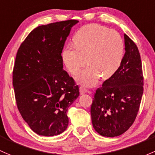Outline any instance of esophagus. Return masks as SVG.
Returning <instances> with one entry per match:
<instances>
[{
	"mask_svg": "<svg viewBox=\"0 0 155 155\" xmlns=\"http://www.w3.org/2000/svg\"><path fill=\"white\" fill-rule=\"evenodd\" d=\"M87 89H85L84 87H79V93H80L81 95H82V94H85V93H87Z\"/></svg>",
	"mask_w": 155,
	"mask_h": 155,
	"instance_id": "34e87169",
	"label": "esophagus"
}]
</instances>
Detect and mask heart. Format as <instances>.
I'll return each instance as SVG.
<instances>
[{"mask_svg": "<svg viewBox=\"0 0 155 155\" xmlns=\"http://www.w3.org/2000/svg\"><path fill=\"white\" fill-rule=\"evenodd\" d=\"M73 45L64 48L63 62L73 75H76L86 63L89 64L78 76V82L92 87L102 76L111 77L121 65L124 44L120 34L99 24H88L79 29L73 38Z\"/></svg>", "mask_w": 155, "mask_h": 155, "instance_id": "1", "label": "heart"}]
</instances>
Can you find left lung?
Returning a JSON list of instances; mask_svg holds the SVG:
<instances>
[{
  "mask_svg": "<svg viewBox=\"0 0 155 155\" xmlns=\"http://www.w3.org/2000/svg\"><path fill=\"white\" fill-rule=\"evenodd\" d=\"M125 53L121 65L96 91L91 107L92 124L99 134L120 136L134 122L143 93L142 62L137 47L124 34Z\"/></svg>",
  "mask_w": 155,
  "mask_h": 155,
  "instance_id": "left-lung-1",
  "label": "left lung"
}]
</instances>
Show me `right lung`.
<instances>
[{
	"instance_id": "add662e5",
	"label": "right lung",
	"mask_w": 155,
	"mask_h": 155,
	"mask_svg": "<svg viewBox=\"0 0 155 155\" xmlns=\"http://www.w3.org/2000/svg\"><path fill=\"white\" fill-rule=\"evenodd\" d=\"M76 20L41 25L21 45L12 73L16 103L31 129L41 136L68 128V107L79 96V86L63 70V48Z\"/></svg>"
}]
</instances>
